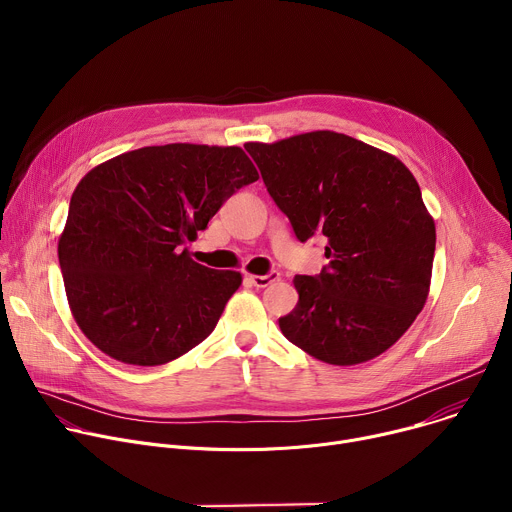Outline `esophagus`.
Instances as JSON below:
<instances>
[{"label": "esophagus", "mask_w": 512, "mask_h": 512, "mask_svg": "<svg viewBox=\"0 0 512 512\" xmlns=\"http://www.w3.org/2000/svg\"><path fill=\"white\" fill-rule=\"evenodd\" d=\"M245 279L255 287H269L273 281L279 279V271H269L267 275H247Z\"/></svg>", "instance_id": "esophagus-1"}]
</instances>
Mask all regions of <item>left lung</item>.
I'll return each mask as SVG.
<instances>
[{
    "mask_svg": "<svg viewBox=\"0 0 512 512\" xmlns=\"http://www.w3.org/2000/svg\"><path fill=\"white\" fill-rule=\"evenodd\" d=\"M245 150L298 241H328V265L294 279L300 300L279 318L283 336L338 367L385 352L421 312L431 281L435 225L413 174L334 131Z\"/></svg>",
    "mask_w": 512,
    "mask_h": 512,
    "instance_id": "left-lung-1",
    "label": "left lung"
}]
</instances>
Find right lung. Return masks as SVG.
Instances as JSON below:
<instances>
[{"mask_svg":"<svg viewBox=\"0 0 512 512\" xmlns=\"http://www.w3.org/2000/svg\"><path fill=\"white\" fill-rule=\"evenodd\" d=\"M259 178L241 148L150 145L91 170L72 192L58 261L79 328L105 354L156 367L200 344L241 273L204 267L186 243Z\"/></svg>","mask_w":512,"mask_h":512,"instance_id":"add662e5","label":"right lung"}]
</instances>
